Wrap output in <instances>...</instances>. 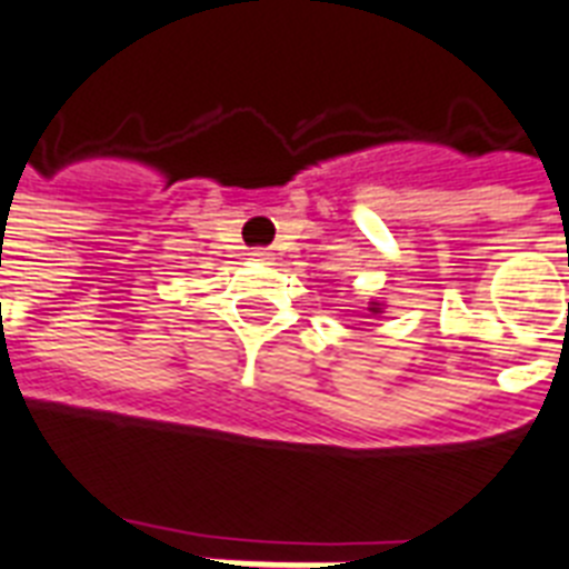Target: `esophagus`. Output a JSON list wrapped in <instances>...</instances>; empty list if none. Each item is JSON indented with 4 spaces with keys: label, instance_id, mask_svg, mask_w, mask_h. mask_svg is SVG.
Wrapping results in <instances>:
<instances>
[{
    "label": "esophagus",
    "instance_id": "esophagus-1",
    "mask_svg": "<svg viewBox=\"0 0 569 569\" xmlns=\"http://www.w3.org/2000/svg\"><path fill=\"white\" fill-rule=\"evenodd\" d=\"M270 256H273V252H267V250H252V258H256V261H270Z\"/></svg>",
    "mask_w": 569,
    "mask_h": 569
}]
</instances>
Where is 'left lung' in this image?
Wrapping results in <instances>:
<instances>
[{
    "label": "left lung",
    "mask_w": 569,
    "mask_h": 569,
    "mask_svg": "<svg viewBox=\"0 0 569 569\" xmlns=\"http://www.w3.org/2000/svg\"><path fill=\"white\" fill-rule=\"evenodd\" d=\"M369 311H372V313H380V305H378V302H372V308H369Z\"/></svg>",
    "instance_id": "8db88e82"
}]
</instances>
